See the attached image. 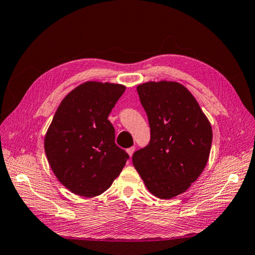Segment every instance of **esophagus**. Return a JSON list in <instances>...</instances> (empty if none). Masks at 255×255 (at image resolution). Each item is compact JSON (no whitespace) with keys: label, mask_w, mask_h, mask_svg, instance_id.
<instances>
[{"label":"esophagus","mask_w":255,"mask_h":255,"mask_svg":"<svg viewBox=\"0 0 255 255\" xmlns=\"http://www.w3.org/2000/svg\"><path fill=\"white\" fill-rule=\"evenodd\" d=\"M134 150H136V148H134V147H130V148L127 149V152H128V154H129V156H130V158L132 156Z\"/></svg>","instance_id":"1"}]
</instances>
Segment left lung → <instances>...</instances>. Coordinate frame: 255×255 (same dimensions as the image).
<instances>
[{
	"mask_svg": "<svg viewBox=\"0 0 255 255\" xmlns=\"http://www.w3.org/2000/svg\"><path fill=\"white\" fill-rule=\"evenodd\" d=\"M137 91L148 116L150 141L133 153L132 163L151 193L169 199L185 192L205 169L213 130L182 84L148 82Z\"/></svg>",
	"mask_w": 255,
	"mask_h": 255,
	"instance_id": "8db88e82",
	"label": "left lung"
}]
</instances>
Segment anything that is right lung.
I'll list each match as a JSON object with an SVG mask.
<instances>
[{
    "label": "right lung",
    "instance_id": "obj_1",
    "mask_svg": "<svg viewBox=\"0 0 255 255\" xmlns=\"http://www.w3.org/2000/svg\"><path fill=\"white\" fill-rule=\"evenodd\" d=\"M126 88L85 82L64 97L45 137L48 162L57 178L72 193L94 197L104 193L129 159L115 143L108 121Z\"/></svg>",
    "mask_w": 255,
    "mask_h": 255
}]
</instances>
